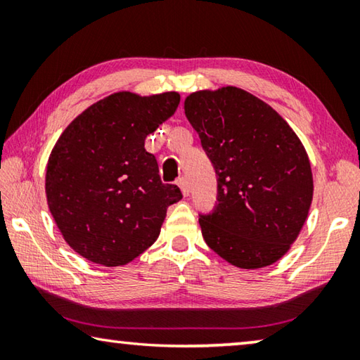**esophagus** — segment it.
I'll use <instances>...</instances> for the list:
<instances>
[{
    "label": "esophagus",
    "mask_w": 360,
    "mask_h": 360,
    "mask_svg": "<svg viewBox=\"0 0 360 360\" xmlns=\"http://www.w3.org/2000/svg\"><path fill=\"white\" fill-rule=\"evenodd\" d=\"M178 186L181 187V192L184 197H188V193H191V184H188V181L186 178H181L178 181Z\"/></svg>",
    "instance_id": "obj_1"
}]
</instances>
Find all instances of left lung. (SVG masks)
Here are the masks:
<instances>
[{
  "label": "left lung",
  "instance_id": "obj_1",
  "mask_svg": "<svg viewBox=\"0 0 360 360\" xmlns=\"http://www.w3.org/2000/svg\"><path fill=\"white\" fill-rule=\"evenodd\" d=\"M217 174V206L200 216L202 235L229 264L257 270L289 251L313 202L311 163L275 109L227 85L184 101Z\"/></svg>",
  "mask_w": 360,
  "mask_h": 360
}]
</instances>
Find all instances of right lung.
Masks as SVG:
<instances>
[{"instance_id":"add662e5","label":"right lung","mask_w":360,"mask_h":360,"mask_svg":"<svg viewBox=\"0 0 360 360\" xmlns=\"http://www.w3.org/2000/svg\"><path fill=\"white\" fill-rule=\"evenodd\" d=\"M178 92H117L66 127L49 155L46 197L65 241L94 264L122 266L154 245L178 186L163 184L144 139L172 117Z\"/></svg>"}]
</instances>
